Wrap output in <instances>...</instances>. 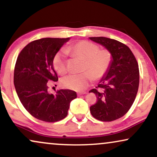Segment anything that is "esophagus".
Segmentation results:
<instances>
[{
  "label": "esophagus",
  "instance_id": "34e87169",
  "mask_svg": "<svg viewBox=\"0 0 157 157\" xmlns=\"http://www.w3.org/2000/svg\"><path fill=\"white\" fill-rule=\"evenodd\" d=\"M86 94V91H80L78 93V96H81V95H84V94Z\"/></svg>",
  "mask_w": 157,
  "mask_h": 157
}]
</instances>
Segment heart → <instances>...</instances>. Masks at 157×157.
I'll return each instance as SVG.
<instances>
[{
  "mask_svg": "<svg viewBox=\"0 0 157 157\" xmlns=\"http://www.w3.org/2000/svg\"><path fill=\"white\" fill-rule=\"evenodd\" d=\"M65 52L83 61L81 68L82 74L69 75L62 79V86L74 91H82L89 85L92 78L98 80L106 74L112 61V55L108 50H100L95 44L81 40L67 47ZM53 65L60 75L67 73L65 53L60 51L54 56Z\"/></svg>",
  "mask_w": 157,
  "mask_h": 157,
  "instance_id": "obj_1",
  "label": "heart"
}]
</instances>
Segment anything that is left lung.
<instances>
[{
	"mask_svg": "<svg viewBox=\"0 0 157 157\" xmlns=\"http://www.w3.org/2000/svg\"><path fill=\"white\" fill-rule=\"evenodd\" d=\"M112 55V61L98 83L97 101L90 107L91 115L102 121L119 119L129 110L136 98L139 84V71L136 58L127 46L106 37H90Z\"/></svg>",
	"mask_w": 157,
	"mask_h": 157,
	"instance_id": "1",
	"label": "left lung"
}]
</instances>
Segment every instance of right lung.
Returning a JSON list of instances; mask_svg holds the SVG:
<instances>
[{
	"label": "right lung",
	"instance_id": "right-lung-1",
	"mask_svg": "<svg viewBox=\"0 0 157 157\" xmlns=\"http://www.w3.org/2000/svg\"><path fill=\"white\" fill-rule=\"evenodd\" d=\"M70 38H44L33 40L19 53L14 69L17 95L24 108L36 119L56 122L68 114L70 103L77 97L69 89L48 92L49 81H57L53 59Z\"/></svg>",
	"mask_w": 157,
	"mask_h": 157
}]
</instances>
